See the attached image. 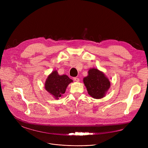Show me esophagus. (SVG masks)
<instances>
[{
  "instance_id": "esophagus-1",
  "label": "esophagus",
  "mask_w": 148,
  "mask_h": 148,
  "mask_svg": "<svg viewBox=\"0 0 148 148\" xmlns=\"http://www.w3.org/2000/svg\"><path fill=\"white\" fill-rule=\"evenodd\" d=\"M73 80L75 81V82H79V79L78 78V77H74V78H73Z\"/></svg>"
}]
</instances>
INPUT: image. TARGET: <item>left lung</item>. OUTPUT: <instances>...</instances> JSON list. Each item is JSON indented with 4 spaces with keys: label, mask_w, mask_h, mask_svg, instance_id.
I'll use <instances>...</instances> for the list:
<instances>
[{
    "label": "left lung",
    "mask_w": 148,
    "mask_h": 148,
    "mask_svg": "<svg viewBox=\"0 0 148 148\" xmlns=\"http://www.w3.org/2000/svg\"><path fill=\"white\" fill-rule=\"evenodd\" d=\"M88 94L95 99H100L106 95L110 83L104 74L95 68L89 70L88 75L83 79Z\"/></svg>",
    "instance_id": "8db88e82"
}]
</instances>
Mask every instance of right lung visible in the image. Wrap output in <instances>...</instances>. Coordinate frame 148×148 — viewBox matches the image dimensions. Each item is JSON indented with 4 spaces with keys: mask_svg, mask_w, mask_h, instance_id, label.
<instances>
[{
    "mask_svg": "<svg viewBox=\"0 0 148 148\" xmlns=\"http://www.w3.org/2000/svg\"><path fill=\"white\" fill-rule=\"evenodd\" d=\"M73 82L66 75H60L56 71H54L47 79L45 88L54 98L59 99L65 94L68 85Z\"/></svg>",
    "mask_w": 148,
    "mask_h": 148,
    "instance_id": "add662e5",
    "label": "right lung"
}]
</instances>
